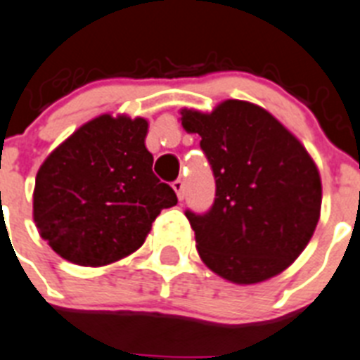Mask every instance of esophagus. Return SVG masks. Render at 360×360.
I'll return each instance as SVG.
<instances>
[{"label": "esophagus", "instance_id": "obj_1", "mask_svg": "<svg viewBox=\"0 0 360 360\" xmlns=\"http://www.w3.org/2000/svg\"><path fill=\"white\" fill-rule=\"evenodd\" d=\"M172 186H174L175 194H177L179 201H183V199H185V181L183 179L174 181V183H172Z\"/></svg>", "mask_w": 360, "mask_h": 360}]
</instances>
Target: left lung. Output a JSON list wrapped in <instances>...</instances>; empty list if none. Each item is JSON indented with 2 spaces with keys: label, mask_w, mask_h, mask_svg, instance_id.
<instances>
[{
  "label": "left lung",
  "mask_w": 360,
  "mask_h": 360,
  "mask_svg": "<svg viewBox=\"0 0 360 360\" xmlns=\"http://www.w3.org/2000/svg\"><path fill=\"white\" fill-rule=\"evenodd\" d=\"M181 115L183 128L201 137L216 179L210 210L185 212L201 259L234 283L280 274L306 249L320 217L322 185L307 150L269 111L245 101Z\"/></svg>",
  "instance_id": "left-lung-1"
}]
</instances>
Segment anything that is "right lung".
I'll list each match as a JSON object with an SVG mask.
<instances>
[{"instance_id": "add662e5", "label": "right lung", "mask_w": 360, "mask_h": 360, "mask_svg": "<svg viewBox=\"0 0 360 360\" xmlns=\"http://www.w3.org/2000/svg\"><path fill=\"white\" fill-rule=\"evenodd\" d=\"M146 134L141 117L101 115L45 159L32 216L56 255L86 267L113 264L143 245L162 208L177 203L152 172Z\"/></svg>"}]
</instances>
